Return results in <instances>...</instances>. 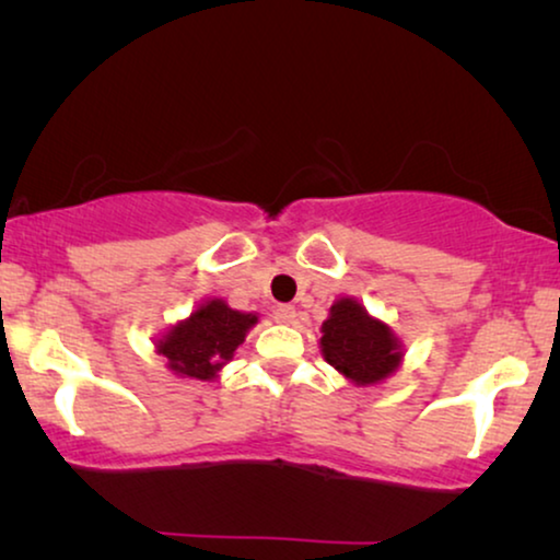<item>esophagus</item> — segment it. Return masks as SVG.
<instances>
[{
	"label": "esophagus",
	"mask_w": 560,
	"mask_h": 560,
	"mask_svg": "<svg viewBox=\"0 0 560 560\" xmlns=\"http://www.w3.org/2000/svg\"><path fill=\"white\" fill-rule=\"evenodd\" d=\"M272 316H275V320H278V324H293L295 308H293V305H278Z\"/></svg>",
	"instance_id": "34e87169"
}]
</instances>
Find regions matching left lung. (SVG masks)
Wrapping results in <instances>:
<instances>
[{
	"instance_id": "obj_1",
	"label": "left lung",
	"mask_w": 560,
	"mask_h": 560,
	"mask_svg": "<svg viewBox=\"0 0 560 560\" xmlns=\"http://www.w3.org/2000/svg\"><path fill=\"white\" fill-rule=\"evenodd\" d=\"M320 354L359 387L380 385L402 364V341L357 298H339L320 326Z\"/></svg>"
}]
</instances>
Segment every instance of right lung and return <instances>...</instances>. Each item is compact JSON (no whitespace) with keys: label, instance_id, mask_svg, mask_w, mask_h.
<instances>
[{"label":"right lung","instance_id":"obj_1","mask_svg":"<svg viewBox=\"0 0 560 560\" xmlns=\"http://www.w3.org/2000/svg\"><path fill=\"white\" fill-rule=\"evenodd\" d=\"M257 320V313L234 311L221 298H206L188 318L160 336L155 351L165 357L167 370L178 377L211 382L226 362H232L234 351Z\"/></svg>","mask_w":560,"mask_h":560}]
</instances>
